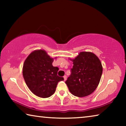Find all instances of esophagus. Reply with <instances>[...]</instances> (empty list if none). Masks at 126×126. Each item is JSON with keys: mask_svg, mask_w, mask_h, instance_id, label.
I'll return each instance as SVG.
<instances>
[{"mask_svg": "<svg viewBox=\"0 0 126 126\" xmlns=\"http://www.w3.org/2000/svg\"><path fill=\"white\" fill-rule=\"evenodd\" d=\"M63 77H64V80H66V79H67V76H64Z\"/></svg>", "mask_w": 126, "mask_h": 126, "instance_id": "34e87169", "label": "esophagus"}]
</instances>
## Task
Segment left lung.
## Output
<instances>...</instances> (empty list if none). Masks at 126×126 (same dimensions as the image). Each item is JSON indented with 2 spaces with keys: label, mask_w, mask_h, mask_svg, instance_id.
<instances>
[{
  "label": "left lung",
  "mask_w": 126,
  "mask_h": 126,
  "mask_svg": "<svg viewBox=\"0 0 126 126\" xmlns=\"http://www.w3.org/2000/svg\"><path fill=\"white\" fill-rule=\"evenodd\" d=\"M73 61L71 74L65 81L72 94L85 97L92 93L101 79L103 68L101 61L94 53H79Z\"/></svg>",
  "instance_id": "8db88e82"
}]
</instances>
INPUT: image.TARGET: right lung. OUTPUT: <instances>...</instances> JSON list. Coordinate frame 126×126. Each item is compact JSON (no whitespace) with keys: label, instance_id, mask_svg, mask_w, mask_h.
<instances>
[{"label":"right lung","instance_id":"right-lung-1","mask_svg":"<svg viewBox=\"0 0 126 126\" xmlns=\"http://www.w3.org/2000/svg\"><path fill=\"white\" fill-rule=\"evenodd\" d=\"M53 59L44 50L33 51L24 62L23 77L29 89L38 97H50L58 83L64 80L57 75L59 68L53 67Z\"/></svg>","mask_w":126,"mask_h":126}]
</instances>
